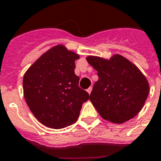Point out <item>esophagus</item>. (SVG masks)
<instances>
[{
	"label": "esophagus",
	"mask_w": 161,
	"mask_h": 161,
	"mask_svg": "<svg viewBox=\"0 0 161 161\" xmlns=\"http://www.w3.org/2000/svg\"><path fill=\"white\" fill-rule=\"evenodd\" d=\"M87 92H88V93H89V94H90L91 92H92V87H89V88H88V89H87Z\"/></svg>",
	"instance_id": "obj_1"
}]
</instances>
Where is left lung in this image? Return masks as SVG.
Returning <instances> with one entry per match:
<instances>
[{
    "label": "left lung",
    "instance_id": "8db88e82",
    "mask_svg": "<svg viewBox=\"0 0 161 161\" xmlns=\"http://www.w3.org/2000/svg\"><path fill=\"white\" fill-rule=\"evenodd\" d=\"M88 63L98 71L90 101L101 117L115 124L134 118L149 94L147 79L139 68L123 56L115 54L109 60L88 56Z\"/></svg>",
    "mask_w": 161,
    "mask_h": 161
}]
</instances>
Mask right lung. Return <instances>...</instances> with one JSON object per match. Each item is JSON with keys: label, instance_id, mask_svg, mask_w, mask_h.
Returning a JSON list of instances; mask_svg holds the SVG:
<instances>
[{"label": "right lung", "instance_id": "right-lung-1", "mask_svg": "<svg viewBox=\"0 0 161 161\" xmlns=\"http://www.w3.org/2000/svg\"><path fill=\"white\" fill-rule=\"evenodd\" d=\"M79 56L57 45L43 53L23 77L26 104L47 127L63 129L78 119L89 94L79 88V77L74 73Z\"/></svg>", "mask_w": 161, "mask_h": 161}]
</instances>
